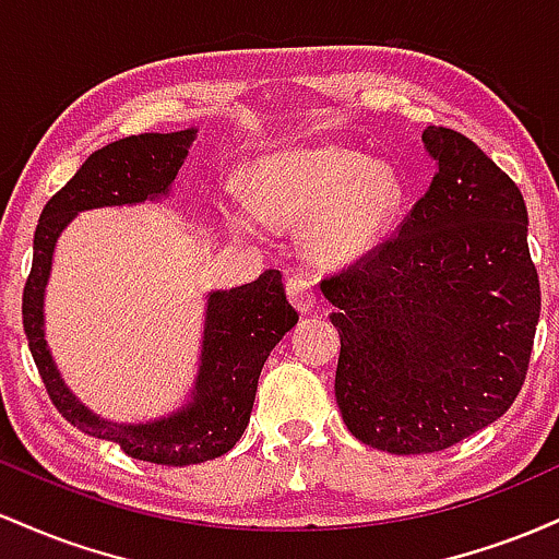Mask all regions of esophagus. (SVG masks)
<instances>
[{"instance_id": "obj_1", "label": "esophagus", "mask_w": 559, "mask_h": 559, "mask_svg": "<svg viewBox=\"0 0 559 559\" xmlns=\"http://www.w3.org/2000/svg\"><path fill=\"white\" fill-rule=\"evenodd\" d=\"M286 292L292 305L297 307L299 312H310L312 307H316V284H312L310 273L294 271L286 281Z\"/></svg>"}]
</instances>
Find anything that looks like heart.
Returning <instances> with one entry per match:
<instances>
[{
    "instance_id": "1",
    "label": "heart",
    "mask_w": 559,
    "mask_h": 559,
    "mask_svg": "<svg viewBox=\"0 0 559 559\" xmlns=\"http://www.w3.org/2000/svg\"><path fill=\"white\" fill-rule=\"evenodd\" d=\"M252 201L239 199L230 221L243 230L260 215L275 226L310 228V252L323 265L362 258L402 210V183L383 165L346 150L281 152L252 170Z\"/></svg>"
}]
</instances>
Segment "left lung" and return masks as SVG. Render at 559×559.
Segmentation results:
<instances>
[{
  "label": "left lung",
  "mask_w": 559,
  "mask_h": 559,
  "mask_svg": "<svg viewBox=\"0 0 559 559\" xmlns=\"http://www.w3.org/2000/svg\"><path fill=\"white\" fill-rule=\"evenodd\" d=\"M423 141L436 159L426 194L320 284L338 307L346 428L391 454L441 452L502 418L542 310L521 189L452 128L428 126Z\"/></svg>",
  "instance_id": "1"
}]
</instances>
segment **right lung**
I'll return each instance as SVG.
<instances>
[{
    "mask_svg": "<svg viewBox=\"0 0 559 559\" xmlns=\"http://www.w3.org/2000/svg\"><path fill=\"white\" fill-rule=\"evenodd\" d=\"M194 133V128L141 133L92 152L75 176L44 204L34 234V265L23 286V329L31 355L62 418L96 439L118 441L128 457L173 467L221 457L241 439L262 365L299 320V312L286 299L281 271H265L252 284L210 294L194 402L178 415L144 426H112L99 420L66 389L44 342V286L57 236L73 215L105 204H133L168 194Z\"/></svg>",
    "mask_w": 559,
    "mask_h": 559,
    "instance_id": "add662e5",
    "label": "right lung"
}]
</instances>
